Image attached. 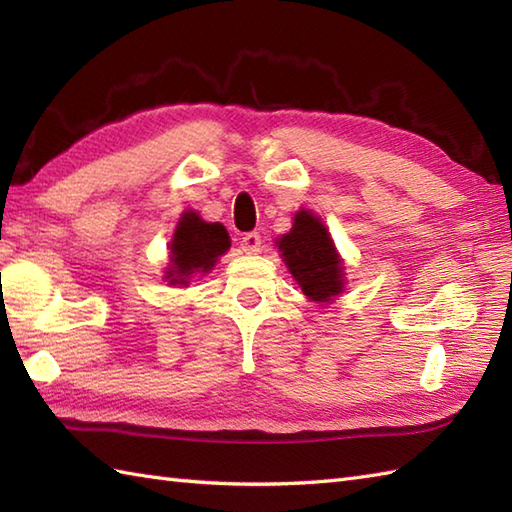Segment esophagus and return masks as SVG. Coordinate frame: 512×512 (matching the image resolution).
Instances as JSON below:
<instances>
[{
    "label": "esophagus",
    "instance_id": "34e87169",
    "mask_svg": "<svg viewBox=\"0 0 512 512\" xmlns=\"http://www.w3.org/2000/svg\"><path fill=\"white\" fill-rule=\"evenodd\" d=\"M240 248L248 255H255L261 251V235L259 233H246L240 240Z\"/></svg>",
    "mask_w": 512,
    "mask_h": 512
}]
</instances>
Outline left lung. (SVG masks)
<instances>
[{
  "mask_svg": "<svg viewBox=\"0 0 512 512\" xmlns=\"http://www.w3.org/2000/svg\"><path fill=\"white\" fill-rule=\"evenodd\" d=\"M277 244L292 277L312 301L325 303L342 292V264L336 246L325 224L310 211L296 213L292 231Z\"/></svg>",
  "mask_w": 512,
  "mask_h": 512,
  "instance_id": "8db88e82",
  "label": "left lung"
}]
</instances>
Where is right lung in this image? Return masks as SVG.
<instances>
[{"label":"right lung","mask_w":512,"mask_h":512,"mask_svg":"<svg viewBox=\"0 0 512 512\" xmlns=\"http://www.w3.org/2000/svg\"><path fill=\"white\" fill-rule=\"evenodd\" d=\"M227 229L218 222H205L196 211H185L170 244V283H187L194 272H207L216 259L229 251Z\"/></svg>","instance_id":"obj_1"}]
</instances>
